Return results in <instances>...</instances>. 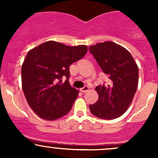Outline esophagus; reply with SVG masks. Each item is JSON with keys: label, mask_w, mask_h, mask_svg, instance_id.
I'll return each mask as SVG.
<instances>
[{"label": "esophagus", "mask_w": 158, "mask_h": 158, "mask_svg": "<svg viewBox=\"0 0 158 158\" xmlns=\"http://www.w3.org/2000/svg\"><path fill=\"white\" fill-rule=\"evenodd\" d=\"M89 89V86H87V85H85V86L84 87H82V89H80V91L82 92H86L87 91H88Z\"/></svg>", "instance_id": "1"}]
</instances>
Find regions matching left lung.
I'll return each instance as SVG.
<instances>
[{
    "mask_svg": "<svg viewBox=\"0 0 158 158\" xmlns=\"http://www.w3.org/2000/svg\"><path fill=\"white\" fill-rule=\"evenodd\" d=\"M109 81L95 87L98 100L89 105L92 114L105 120L120 117L128 109L138 84V67L130 52L106 41L89 47Z\"/></svg>",
    "mask_w": 158,
    "mask_h": 158,
    "instance_id": "left-lung-1",
    "label": "left lung"
}]
</instances>
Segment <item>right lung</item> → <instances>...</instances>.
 I'll list each match as a JSON object with an SVG mask.
<instances>
[{
  "mask_svg": "<svg viewBox=\"0 0 158 158\" xmlns=\"http://www.w3.org/2000/svg\"><path fill=\"white\" fill-rule=\"evenodd\" d=\"M86 52L85 45L69 47L56 41H47L28 52L22 65V87L38 116L52 121L69 112L79 93L69 85V66Z\"/></svg>",
  "mask_w": 158,
  "mask_h": 158,
  "instance_id": "1",
  "label": "right lung"
}]
</instances>
